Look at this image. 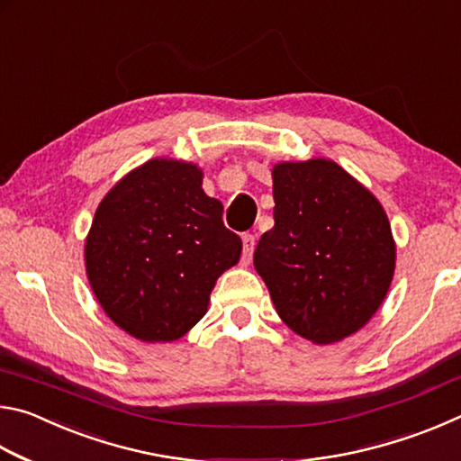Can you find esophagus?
Listing matches in <instances>:
<instances>
[{"label":"esophagus","mask_w":461,"mask_h":461,"mask_svg":"<svg viewBox=\"0 0 461 461\" xmlns=\"http://www.w3.org/2000/svg\"><path fill=\"white\" fill-rule=\"evenodd\" d=\"M241 252H244V262H249V258H252L254 254V248H256V238L252 236V233H246L244 238H241Z\"/></svg>","instance_id":"esophagus-1"}]
</instances>
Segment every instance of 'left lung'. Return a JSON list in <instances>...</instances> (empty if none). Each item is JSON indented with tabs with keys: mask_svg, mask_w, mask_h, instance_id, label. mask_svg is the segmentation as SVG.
Masks as SVG:
<instances>
[{
	"mask_svg": "<svg viewBox=\"0 0 461 461\" xmlns=\"http://www.w3.org/2000/svg\"><path fill=\"white\" fill-rule=\"evenodd\" d=\"M275 228L254 268L280 319L315 343L370 321L388 293L396 248L376 197L331 160L280 162L272 170Z\"/></svg>",
	"mask_w": 461,
	"mask_h": 461,
	"instance_id": "1",
	"label": "left lung"
}]
</instances>
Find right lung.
Returning <instances> with one entry per match:
<instances>
[{"instance_id": "obj_1", "label": "right lung", "mask_w": 461, "mask_h": 461, "mask_svg": "<svg viewBox=\"0 0 461 461\" xmlns=\"http://www.w3.org/2000/svg\"><path fill=\"white\" fill-rule=\"evenodd\" d=\"M189 162L154 158L126 175L93 217L85 264L99 305L142 341H175L207 313L241 240Z\"/></svg>"}]
</instances>
